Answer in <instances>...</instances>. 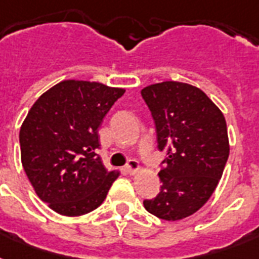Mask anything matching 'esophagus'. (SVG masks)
Here are the masks:
<instances>
[{
  "mask_svg": "<svg viewBox=\"0 0 259 259\" xmlns=\"http://www.w3.org/2000/svg\"><path fill=\"white\" fill-rule=\"evenodd\" d=\"M125 169L129 175H134V173H137L138 170H140V164H138V161H136V160H129L127 164H126Z\"/></svg>",
  "mask_w": 259,
  "mask_h": 259,
  "instance_id": "obj_1",
  "label": "esophagus"
}]
</instances>
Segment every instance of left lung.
I'll return each instance as SVG.
<instances>
[{
  "mask_svg": "<svg viewBox=\"0 0 259 259\" xmlns=\"http://www.w3.org/2000/svg\"><path fill=\"white\" fill-rule=\"evenodd\" d=\"M165 150L158 172L160 193L144 200L148 212L164 221H180L207 203L221 180L230 145L225 115L200 89L162 82L142 89Z\"/></svg>",
  "mask_w": 259,
  "mask_h": 259,
  "instance_id": "8db88e82",
  "label": "left lung"
}]
</instances>
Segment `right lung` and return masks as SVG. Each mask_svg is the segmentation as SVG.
Instances as JSON below:
<instances>
[{"instance_id": "1", "label": "right lung", "mask_w": 259, "mask_h": 259, "mask_svg": "<svg viewBox=\"0 0 259 259\" xmlns=\"http://www.w3.org/2000/svg\"><path fill=\"white\" fill-rule=\"evenodd\" d=\"M123 94L98 82L63 80L30 107L20 129L21 162L34 192L55 212H91L119 176L97 154L98 127Z\"/></svg>"}]
</instances>
